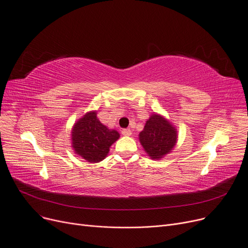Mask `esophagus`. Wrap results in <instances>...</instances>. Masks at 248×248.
<instances>
[{
  "label": "esophagus",
  "mask_w": 248,
  "mask_h": 248,
  "mask_svg": "<svg viewBox=\"0 0 248 248\" xmlns=\"http://www.w3.org/2000/svg\"><path fill=\"white\" fill-rule=\"evenodd\" d=\"M122 134L125 137H129V136H132V131L129 128H124L122 131Z\"/></svg>",
  "instance_id": "1"
}]
</instances>
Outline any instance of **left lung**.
Instances as JSON below:
<instances>
[{
    "mask_svg": "<svg viewBox=\"0 0 248 248\" xmlns=\"http://www.w3.org/2000/svg\"><path fill=\"white\" fill-rule=\"evenodd\" d=\"M140 141L152 159H162L177 141L175 127L159 114H152L140 134Z\"/></svg>",
    "mask_w": 248,
    "mask_h": 248,
    "instance_id": "left-lung-1",
    "label": "left lung"
}]
</instances>
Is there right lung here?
Masks as SVG:
<instances>
[{
  "instance_id": "obj_1",
  "label": "right lung",
  "mask_w": 248,
  "mask_h": 248,
  "mask_svg": "<svg viewBox=\"0 0 248 248\" xmlns=\"http://www.w3.org/2000/svg\"><path fill=\"white\" fill-rule=\"evenodd\" d=\"M120 138L114 129H108L96 117L88 112L72 129V147L77 155L90 163H97L107 157L109 147Z\"/></svg>"
}]
</instances>
